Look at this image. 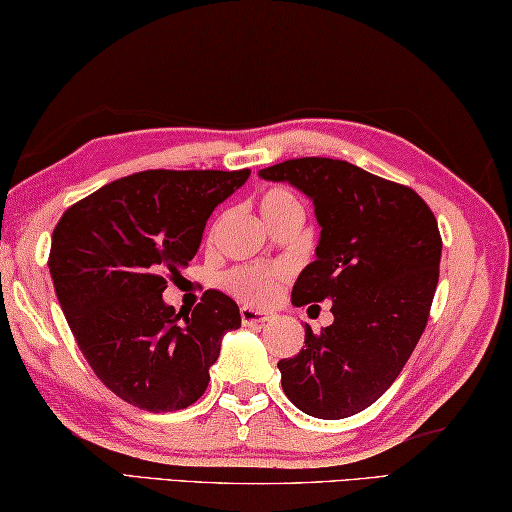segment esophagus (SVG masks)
Instances as JSON below:
<instances>
[{
  "label": "esophagus",
  "mask_w": 512,
  "mask_h": 512,
  "mask_svg": "<svg viewBox=\"0 0 512 512\" xmlns=\"http://www.w3.org/2000/svg\"><path fill=\"white\" fill-rule=\"evenodd\" d=\"M240 317H242V322H245V324H265V322L274 320V313L258 311V308H251V306H242Z\"/></svg>",
  "instance_id": "1"
}]
</instances>
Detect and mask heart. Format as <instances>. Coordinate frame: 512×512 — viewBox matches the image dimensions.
<instances>
[{
    "label": "heart",
    "mask_w": 512,
    "mask_h": 512,
    "mask_svg": "<svg viewBox=\"0 0 512 512\" xmlns=\"http://www.w3.org/2000/svg\"><path fill=\"white\" fill-rule=\"evenodd\" d=\"M292 208H301L299 199L292 192L283 188L267 190L261 199V213L263 217H274ZM281 272L279 270H261V267H240L226 276V286L231 292H236L240 299L249 301V304H267L272 301L276 290H279Z\"/></svg>",
    "instance_id": "1"
}]
</instances>
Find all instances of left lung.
Wrapping results in <instances>:
<instances>
[{
	"instance_id": "obj_1",
	"label": "left lung",
	"mask_w": 512,
	"mask_h": 512,
	"mask_svg": "<svg viewBox=\"0 0 512 512\" xmlns=\"http://www.w3.org/2000/svg\"><path fill=\"white\" fill-rule=\"evenodd\" d=\"M313 201L315 261L292 304L331 301L333 324L279 360L286 397L306 415L342 420L390 388L424 333L438 286V222L415 190L333 158H292L258 172Z\"/></svg>"
}]
</instances>
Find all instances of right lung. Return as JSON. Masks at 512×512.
I'll return each instance as SVG.
<instances>
[{
	"mask_svg": "<svg viewBox=\"0 0 512 512\" xmlns=\"http://www.w3.org/2000/svg\"><path fill=\"white\" fill-rule=\"evenodd\" d=\"M249 170H147L67 208L52 233L49 274L74 340L108 390L149 413L204 395L238 304L206 290L183 317L163 301L167 276L195 258L206 220Z\"/></svg>",
	"mask_w": 512,
	"mask_h": 512,
	"instance_id": "right-lung-1",
	"label": "right lung"
}]
</instances>
